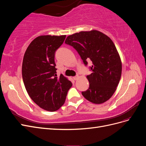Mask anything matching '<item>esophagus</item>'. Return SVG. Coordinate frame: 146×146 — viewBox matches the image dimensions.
<instances>
[{
  "instance_id": "34e87169",
  "label": "esophagus",
  "mask_w": 146,
  "mask_h": 146,
  "mask_svg": "<svg viewBox=\"0 0 146 146\" xmlns=\"http://www.w3.org/2000/svg\"><path fill=\"white\" fill-rule=\"evenodd\" d=\"M73 78H74V80H77V79L78 78V75H77V76H76L74 77H73Z\"/></svg>"
}]
</instances>
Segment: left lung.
<instances>
[{
	"label": "left lung",
	"instance_id": "8db88e82",
	"mask_svg": "<svg viewBox=\"0 0 146 146\" xmlns=\"http://www.w3.org/2000/svg\"><path fill=\"white\" fill-rule=\"evenodd\" d=\"M65 43L76 50L86 66L88 61L92 63V72L86 77L89 88L82 92L84 98L96 104L108 100L115 92L122 73L120 56L111 39L98 30H91L69 35Z\"/></svg>",
	"mask_w": 146,
	"mask_h": 146
}]
</instances>
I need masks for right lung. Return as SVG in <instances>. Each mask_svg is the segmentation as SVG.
Masks as SVG:
<instances>
[{"mask_svg": "<svg viewBox=\"0 0 146 146\" xmlns=\"http://www.w3.org/2000/svg\"><path fill=\"white\" fill-rule=\"evenodd\" d=\"M66 35L38 36L24 56L22 74L29 96L39 107L55 111L62 106L72 83L62 74L57 77L55 54Z\"/></svg>", "mask_w": 146, "mask_h": 146, "instance_id": "add662e5", "label": "right lung"}]
</instances>
